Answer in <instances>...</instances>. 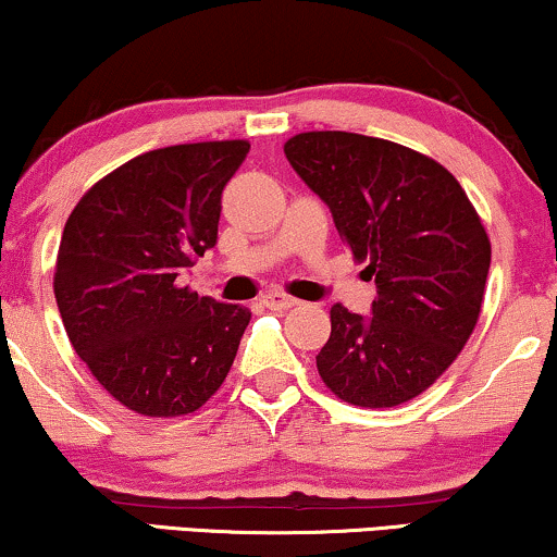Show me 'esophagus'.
I'll use <instances>...</instances> for the list:
<instances>
[{"label":"esophagus","mask_w":557,"mask_h":557,"mask_svg":"<svg viewBox=\"0 0 557 557\" xmlns=\"http://www.w3.org/2000/svg\"><path fill=\"white\" fill-rule=\"evenodd\" d=\"M261 301H263L269 309H276V311L292 309V307H296V304H299V299H294V296H288V294H284V292H269V294H263Z\"/></svg>","instance_id":"1"}]
</instances>
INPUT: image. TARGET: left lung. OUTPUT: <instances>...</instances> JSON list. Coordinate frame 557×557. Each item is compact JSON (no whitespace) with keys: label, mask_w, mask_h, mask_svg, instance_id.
Listing matches in <instances>:
<instances>
[{"label":"left lung","mask_w":557,"mask_h":557,"mask_svg":"<svg viewBox=\"0 0 557 557\" xmlns=\"http://www.w3.org/2000/svg\"><path fill=\"white\" fill-rule=\"evenodd\" d=\"M284 151L377 284L370 319L330 309L319 375L349 406L413 400L459 357L482 314L492 261L482 218L444 164L403 144L304 132Z\"/></svg>","instance_id":"1"}]
</instances>
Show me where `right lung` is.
Wrapping results in <instances>:
<instances>
[{
    "mask_svg": "<svg viewBox=\"0 0 557 557\" xmlns=\"http://www.w3.org/2000/svg\"><path fill=\"white\" fill-rule=\"evenodd\" d=\"M250 144L147 151L81 197L60 238L55 301L106 393L149 418L202 408L231 372L250 309L177 286L215 246L220 195Z\"/></svg>",
    "mask_w": 557,
    "mask_h": 557,
    "instance_id": "add662e5",
    "label": "right lung"
}]
</instances>
